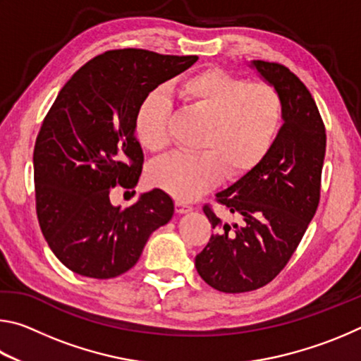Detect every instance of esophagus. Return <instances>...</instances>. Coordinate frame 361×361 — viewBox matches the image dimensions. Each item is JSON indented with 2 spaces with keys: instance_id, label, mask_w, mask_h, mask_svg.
<instances>
[{
  "instance_id": "obj_1",
  "label": "esophagus",
  "mask_w": 361,
  "mask_h": 361,
  "mask_svg": "<svg viewBox=\"0 0 361 361\" xmlns=\"http://www.w3.org/2000/svg\"><path fill=\"white\" fill-rule=\"evenodd\" d=\"M175 210L176 213H180V215H183V213H189L192 210V207L186 204L185 200H175Z\"/></svg>"
}]
</instances>
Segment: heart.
<instances>
[{
    "instance_id": "1",
    "label": "heart",
    "mask_w": 361,
    "mask_h": 361,
    "mask_svg": "<svg viewBox=\"0 0 361 361\" xmlns=\"http://www.w3.org/2000/svg\"><path fill=\"white\" fill-rule=\"evenodd\" d=\"M178 92L186 105L207 119L197 154L169 156L149 170L152 185L181 200L209 191L224 173L237 178L262 161L282 122V99L274 85L247 82L221 68H207L183 79ZM170 103L151 90L138 103L133 130L152 152L169 146Z\"/></svg>"
}]
</instances>
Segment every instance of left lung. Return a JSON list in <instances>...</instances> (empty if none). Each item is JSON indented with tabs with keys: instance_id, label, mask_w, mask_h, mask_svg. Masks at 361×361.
<instances>
[{
	"instance_id": "left-lung-1",
	"label": "left lung",
	"mask_w": 361,
	"mask_h": 361,
	"mask_svg": "<svg viewBox=\"0 0 361 361\" xmlns=\"http://www.w3.org/2000/svg\"><path fill=\"white\" fill-rule=\"evenodd\" d=\"M252 66L280 94L283 126L258 166L216 194L240 224H223L204 207L218 232L195 256V269L205 283L223 293L253 291L276 279L320 200L326 133L312 95L283 65L253 60Z\"/></svg>"
}]
</instances>
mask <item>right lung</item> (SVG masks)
Masks as SVG:
<instances>
[{
	"label": "right lung",
	"instance_id": "right-lung-1",
	"mask_svg": "<svg viewBox=\"0 0 361 361\" xmlns=\"http://www.w3.org/2000/svg\"><path fill=\"white\" fill-rule=\"evenodd\" d=\"M118 49L94 57L60 90L33 151L36 213L63 266L84 277L113 279L137 264L149 235L173 216L162 189L121 209L114 188L133 189L143 149L133 130L138 103L159 84L197 62Z\"/></svg>",
	"mask_w": 361,
	"mask_h": 361
}]
</instances>
